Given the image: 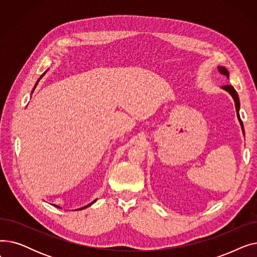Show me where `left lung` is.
<instances>
[{
    "mask_svg": "<svg viewBox=\"0 0 257 257\" xmlns=\"http://www.w3.org/2000/svg\"><path fill=\"white\" fill-rule=\"evenodd\" d=\"M218 71L220 72V74L226 76L227 78H229V72L227 71L226 67L224 66H218ZM222 88L226 91H228L229 93L231 94V97L233 98V101H234V104H235V110H236V115H237V118L239 120V124H240V127H241V131H242V134L245 136V129H244V125H242V121L240 119V116H239V99H238V94L236 92V90L233 88L232 85H224L222 86Z\"/></svg>",
    "mask_w": 257,
    "mask_h": 257,
    "instance_id": "8db88e82",
    "label": "left lung"
}]
</instances>
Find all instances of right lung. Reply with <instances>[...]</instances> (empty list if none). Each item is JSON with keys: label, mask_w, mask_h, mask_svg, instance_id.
Segmentation results:
<instances>
[{"label": "right lung", "mask_w": 257, "mask_h": 257, "mask_svg": "<svg viewBox=\"0 0 257 257\" xmlns=\"http://www.w3.org/2000/svg\"><path fill=\"white\" fill-rule=\"evenodd\" d=\"M47 71H48V70H47ZM47 71H46V72H45V73H44V74H43V75H42V76H40V77H39V78H38V80H37V82H36V83H35V86H34V88H33V90H32V92H33V91H34V89H35V87H36V85H37V84H38V82H39V80H40V79H42V78H43V77H44V76H45V74H46V73H47ZM96 201H97V199H96V200H94V201H93V202H91V203H90V204H88V205H86V206H84V207H82V208H79V209H78V210H80V209H83V208H86V207H88V206H90V205H91V204H92V203H94V202H96ZM54 206H56V207H58V208H61V207H60V206H57V205H54Z\"/></svg>", "instance_id": "right-lung-1"}]
</instances>
